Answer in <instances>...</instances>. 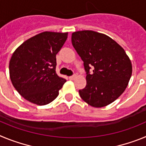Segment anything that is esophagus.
<instances>
[{
  "label": "esophagus",
  "instance_id": "34e87169",
  "mask_svg": "<svg viewBox=\"0 0 146 146\" xmlns=\"http://www.w3.org/2000/svg\"><path fill=\"white\" fill-rule=\"evenodd\" d=\"M76 77H77V76H76L75 74H74V75L70 76V77H69V80H74L76 78Z\"/></svg>",
  "mask_w": 146,
  "mask_h": 146
}]
</instances>
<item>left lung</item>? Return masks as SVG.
I'll return each instance as SVG.
<instances>
[{"instance_id":"1","label":"left lung","mask_w":146,"mask_h":146,"mask_svg":"<svg viewBox=\"0 0 146 146\" xmlns=\"http://www.w3.org/2000/svg\"><path fill=\"white\" fill-rule=\"evenodd\" d=\"M72 43L87 74L86 88L79 91L81 98L94 108L111 104L124 92L132 73L125 50L110 36L93 31L74 32Z\"/></svg>"}]
</instances>
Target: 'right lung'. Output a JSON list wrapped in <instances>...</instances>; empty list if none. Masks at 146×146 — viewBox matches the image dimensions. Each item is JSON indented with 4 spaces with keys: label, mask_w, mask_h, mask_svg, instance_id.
Returning a JSON list of instances; mask_svg holds the SVG:
<instances>
[{
    "label": "right lung",
    "mask_w": 146,
    "mask_h": 146,
    "mask_svg": "<svg viewBox=\"0 0 146 146\" xmlns=\"http://www.w3.org/2000/svg\"><path fill=\"white\" fill-rule=\"evenodd\" d=\"M68 33L44 31L25 41L13 52L9 76L13 86L24 99L45 105L58 96L66 82L56 74V55Z\"/></svg>",
    "instance_id": "1"
}]
</instances>
